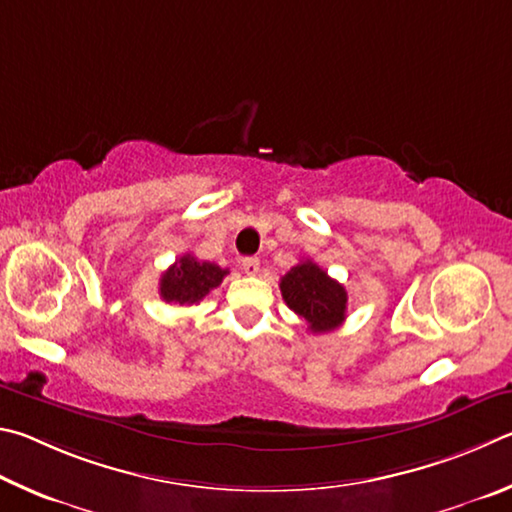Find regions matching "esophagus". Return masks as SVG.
<instances>
[{"mask_svg":"<svg viewBox=\"0 0 512 512\" xmlns=\"http://www.w3.org/2000/svg\"><path fill=\"white\" fill-rule=\"evenodd\" d=\"M242 272H245L247 276H256L258 274V270H261V261H258V258H242Z\"/></svg>","mask_w":512,"mask_h":512,"instance_id":"esophagus-1","label":"esophagus"}]
</instances>
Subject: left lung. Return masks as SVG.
I'll use <instances>...</instances> for the list:
<instances>
[{
  "label": "left lung",
  "instance_id": "8db88e82",
  "mask_svg": "<svg viewBox=\"0 0 512 512\" xmlns=\"http://www.w3.org/2000/svg\"><path fill=\"white\" fill-rule=\"evenodd\" d=\"M281 294L288 308L308 321L310 333H330L344 324L348 294L317 263L294 265L281 279Z\"/></svg>",
  "mask_w": 512,
  "mask_h": 512
}]
</instances>
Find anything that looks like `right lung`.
<instances>
[{
  "label": "right lung",
  "mask_w": 512,
  "mask_h": 512,
  "mask_svg": "<svg viewBox=\"0 0 512 512\" xmlns=\"http://www.w3.org/2000/svg\"><path fill=\"white\" fill-rule=\"evenodd\" d=\"M227 274L229 270H222L220 265L197 261L193 254H184L161 274L159 294L166 303L193 306L213 288H218Z\"/></svg>",
  "instance_id": "1"
}]
</instances>
